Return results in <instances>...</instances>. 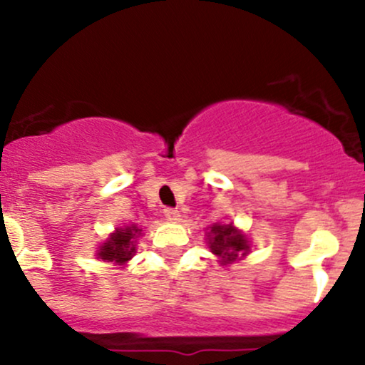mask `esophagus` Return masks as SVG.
Segmentation results:
<instances>
[{"label":"esophagus","instance_id":"esophagus-1","mask_svg":"<svg viewBox=\"0 0 365 365\" xmlns=\"http://www.w3.org/2000/svg\"><path fill=\"white\" fill-rule=\"evenodd\" d=\"M165 217L166 220H170V221H178L180 220V211H177V209H173V207H165Z\"/></svg>","mask_w":365,"mask_h":365}]
</instances>
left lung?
<instances>
[{"label": "left lung", "mask_w": 365, "mask_h": 365, "mask_svg": "<svg viewBox=\"0 0 365 365\" xmlns=\"http://www.w3.org/2000/svg\"><path fill=\"white\" fill-rule=\"evenodd\" d=\"M209 249L217 257L223 259V264L235 261L238 254L244 255L249 250L245 237L237 232L232 225H212L211 233H209Z\"/></svg>", "instance_id": "obj_1"}]
</instances>
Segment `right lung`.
Returning <instances> with one entry per match:
<instances>
[{
	"label": "right lung",
	"instance_id": "obj_1",
	"mask_svg": "<svg viewBox=\"0 0 365 365\" xmlns=\"http://www.w3.org/2000/svg\"><path fill=\"white\" fill-rule=\"evenodd\" d=\"M140 233L137 226H127V228H118L116 233H113L110 242L104 244L99 249L98 255L108 262H118L125 264L132 259L135 254V247H133V238Z\"/></svg>",
	"mask_w": 365,
	"mask_h": 365
}]
</instances>
